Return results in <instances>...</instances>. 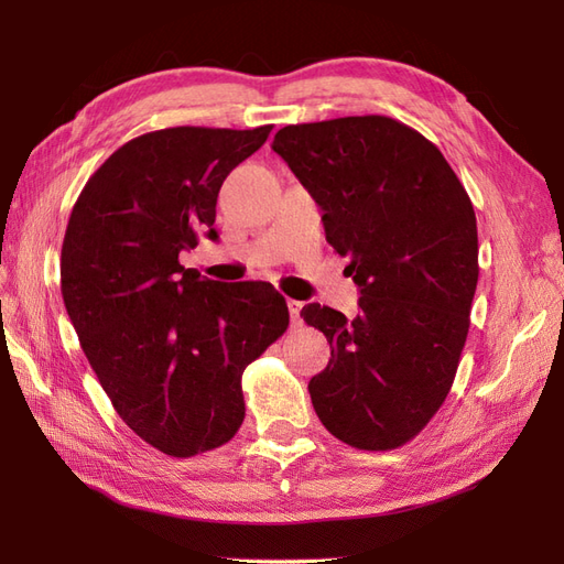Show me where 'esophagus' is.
Wrapping results in <instances>:
<instances>
[{
  "instance_id": "1",
  "label": "esophagus",
  "mask_w": 564,
  "mask_h": 564,
  "mask_svg": "<svg viewBox=\"0 0 564 564\" xmlns=\"http://www.w3.org/2000/svg\"><path fill=\"white\" fill-rule=\"evenodd\" d=\"M286 308H289V317H292V324H294V327H299V324H301V308H303V303H301V301H294V299H289V301H286Z\"/></svg>"
}]
</instances>
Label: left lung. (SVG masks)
I'll return each mask as SVG.
<instances>
[{
	"label": "left lung",
	"instance_id": "1",
	"mask_svg": "<svg viewBox=\"0 0 564 564\" xmlns=\"http://www.w3.org/2000/svg\"><path fill=\"white\" fill-rule=\"evenodd\" d=\"M272 150L362 294L352 319L301 311L332 348L308 383L315 412L350 447H402L445 402L466 346L480 272L470 197L425 135L383 115L289 124Z\"/></svg>",
	"mask_w": 564,
	"mask_h": 564
}]
</instances>
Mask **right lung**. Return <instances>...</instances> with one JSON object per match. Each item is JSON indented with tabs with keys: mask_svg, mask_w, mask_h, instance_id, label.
I'll return each instance as SVG.
<instances>
[{
	"mask_svg": "<svg viewBox=\"0 0 564 564\" xmlns=\"http://www.w3.org/2000/svg\"><path fill=\"white\" fill-rule=\"evenodd\" d=\"M270 131L143 133L98 166L67 220L61 292L82 350L115 412L169 456L226 445L245 421L247 365L289 327L272 284L214 282L178 261L218 240L220 185Z\"/></svg>",
	"mask_w": 564,
	"mask_h": 564,
	"instance_id": "add662e5",
	"label": "right lung"
}]
</instances>
